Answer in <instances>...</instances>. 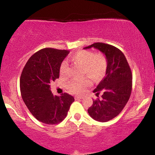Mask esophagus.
Wrapping results in <instances>:
<instances>
[{
	"label": "esophagus",
	"instance_id": "esophagus-1",
	"mask_svg": "<svg viewBox=\"0 0 155 155\" xmlns=\"http://www.w3.org/2000/svg\"><path fill=\"white\" fill-rule=\"evenodd\" d=\"M82 96H81V95H76L75 96V99L76 100H78V99H81L82 98Z\"/></svg>",
	"mask_w": 155,
	"mask_h": 155
}]
</instances>
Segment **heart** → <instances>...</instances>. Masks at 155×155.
Returning <instances> with one entry per match:
<instances>
[{
    "label": "heart",
    "mask_w": 155,
    "mask_h": 155,
    "mask_svg": "<svg viewBox=\"0 0 155 155\" xmlns=\"http://www.w3.org/2000/svg\"><path fill=\"white\" fill-rule=\"evenodd\" d=\"M71 60L74 63L82 67V76H88L94 81H99L104 78L108 69V60L103 53H94L89 50H80L71 56ZM68 65L63 61L60 64V74L65 77L68 74ZM88 77L80 80H74L68 84V89L74 94H81L90 85Z\"/></svg>",
    "instance_id": "obj_1"
}]
</instances>
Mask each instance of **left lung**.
I'll use <instances>...</instances> for the list:
<instances>
[{"instance_id":"8db88e82","label":"left lung","mask_w":155,"mask_h":155,"mask_svg":"<svg viewBox=\"0 0 155 155\" xmlns=\"http://www.w3.org/2000/svg\"><path fill=\"white\" fill-rule=\"evenodd\" d=\"M94 47L106 55L108 69L105 77L93 90L101 98L93 100L88 108L92 119L101 122H108L120 114L127 104L132 91V72L125 56L118 48L104 43H94L84 49Z\"/></svg>"}]
</instances>
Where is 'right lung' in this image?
Wrapping results in <instances>:
<instances>
[{
	"mask_svg": "<svg viewBox=\"0 0 155 155\" xmlns=\"http://www.w3.org/2000/svg\"><path fill=\"white\" fill-rule=\"evenodd\" d=\"M68 50L44 48L33 54L23 68L20 77V92L28 110L43 123L61 122L74 101L73 96L64 92L53 95L49 84L58 79L60 64Z\"/></svg>",
	"mask_w": 155,
	"mask_h": 155,
	"instance_id": "1",
	"label": "right lung"
}]
</instances>
